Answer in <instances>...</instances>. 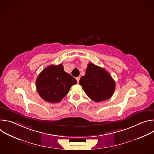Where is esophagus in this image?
I'll use <instances>...</instances> for the list:
<instances>
[{
  "label": "esophagus",
  "instance_id": "esophagus-1",
  "mask_svg": "<svg viewBox=\"0 0 154 154\" xmlns=\"http://www.w3.org/2000/svg\"><path fill=\"white\" fill-rule=\"evenodd\" d=\"M80 77H76V80H77V83H79V81H80Z\"/></svg>",
  "mask_w": 154,
  "mask_h": 154
}]
</instances>
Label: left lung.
Here are the masks:
<instances>
[{"instance_id":"left-lung-1","label":"left lung","mask_w":154,"mask_h":154,"mask_svg":"<svg viewBox=\"0 0 154 154\" xmlns=\"http://www.w3.org/2000/svg\"><path fill=\"white\" fill-rule=\"evenodd\" d=\"M79 83L86 95L96 102L110 98L116 86L110 74L92 63L88 64L85 75L81 77Z\"/></svg>"}]
</instances>
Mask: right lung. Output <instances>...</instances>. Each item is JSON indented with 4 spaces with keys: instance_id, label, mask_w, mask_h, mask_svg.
I'll list each match as a JSON object with an SVG mask.
<instances>
[{
    "instance_id": "add662e5",
    "label": "right lung",
    "mask_w": 154,
    "mask_h": 154,
    "mask_svg": "<svg viewBox=\"0 0 154 154\" xmlns=\"http://www.w3.org/2000/svg\"><path fill=\"white\" fill-rule=\"evenodd\" d=\"M76 83L75 78L66 72L62 64H60L51 65L44 69L36 79V87L42 99L51 103H57Z\"/></svg>"
}]
</instances>
